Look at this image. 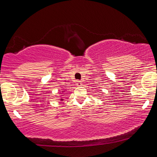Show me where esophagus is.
<instances>
[{
    "label": "esophagus",
    "mask_w": 157,
    "mask_h": 157,
    "mask_svg": "<svg viewBox=\"0 0 157 157\" xmlns=\"http://www.w3.org/2000/svg\"><path fill=\"white\" fill-rule=\"evenodd\" d=\"M76 85L78 86H81L82 85V82H80V81H77L76 82Z\"/></svg>",
    "instance_id": "obj_1"
}]
</instances>
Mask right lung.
I'll return each instance as SVG.
<instances>
[{"instance_id":"add662e5","label":"right lung","mask_w":157,"mask_h":157,"mask_svg":"<svg viewBox=\"0 0 157 157\" xmlns=\"http://www.w3.org/2000/svg\"><path fill=\"white\" fill-rule=\"evenodd\" d=\"M60 100H63V99H62H62H60Z\"/></svg>"}]
</instances>
